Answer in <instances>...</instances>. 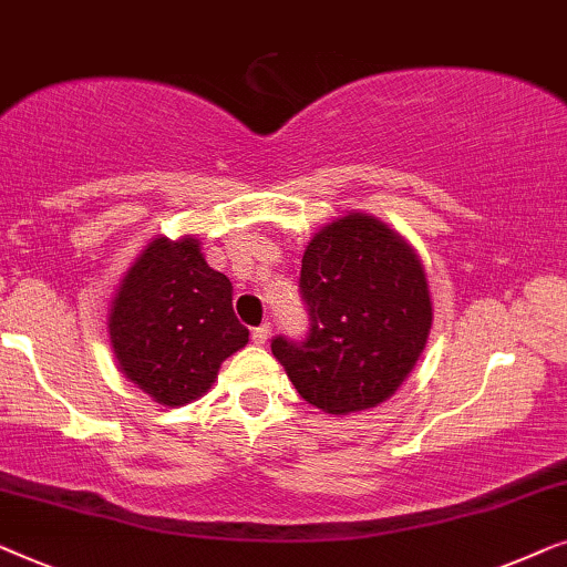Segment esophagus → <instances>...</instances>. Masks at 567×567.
Here are the masks:
<instances>
[{"label": "esophagus", "instance_id": "1", "mask_svg": "<svg viewBox=\"0 0 567 567\" xmlns=\"http://www.w3.org/2000/svg\"><path fill=\"white\" fill-rule=\"evenodd\" d=\"M267 339H269V323H261V326H257V329L251 331V341L254 344H267Z\"/></svg>", "mask_w": 567, "mask_h": 567}]
</instances>
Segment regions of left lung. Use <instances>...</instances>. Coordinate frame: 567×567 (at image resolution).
Masks as SVG:
<instances>
[{"instance_id": "1", "label": "left lung", "mask_w": 567, "mask_h": 567, "mask_svg": "<svg viewBox=\"0 0 567 567\" xmlns=\"http://www.w3.org/2000/svg\"><path fill=\"white\" fill-rule=\"evenodd\" d=\"M298 290L308 333L272 339L295 390L329 413L388 401L432 329L426 275L411 246L372 215L352 213L308 244Z\"/></svg>"}]
</instances>
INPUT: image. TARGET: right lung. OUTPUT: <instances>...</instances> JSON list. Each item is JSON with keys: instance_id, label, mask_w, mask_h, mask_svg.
Instances as JSON below:
<instances>
[{"instance_id": "1", "label": "right lung", "mask_w": 567, "mask_h": 567, "mask_svg": "<svg viewBox=\"0 0 567 567\" xmlns=\"http://www.w3.org/2000/svg\"><path fill=\"white\" fill-rule=\"evenodd\" d=\"M230 292V280L207 267L195 238H156L127 269L110 313L121 370L158 403L195 401L220 362L249 341Z\"/></svg>"}]
</instances>
